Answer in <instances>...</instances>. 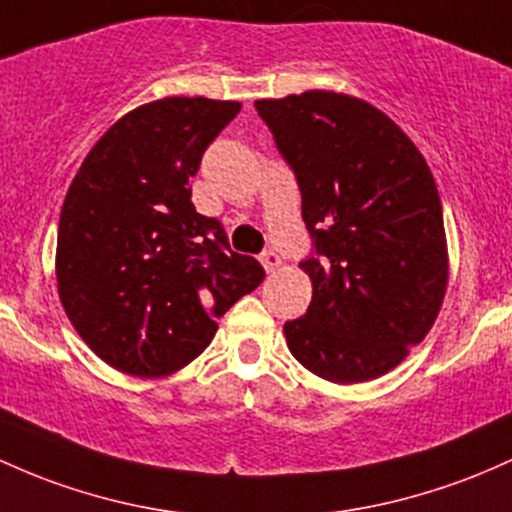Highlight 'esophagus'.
I'll list each match as a JSON object with an SVG mask.
<instances>
[{
	"label": "esophagus",
	"mask_w": 512,
	"mask_h": 512,
	"mask_svg": "<svg viewBox=\"0 0 512 512\" xmlns=\"http://www.w3.org/2000/svg\"><path fill=\"white\" fill-rule=\"evenodd\" d=\"M262 267L267 269V272H277L279 267H282V257L277 255V252H265V255H262Z\"/></svg>",
	"instance_id": "1"
}]
</instances>
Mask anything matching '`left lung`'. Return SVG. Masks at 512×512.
I'll return each instance as SVG.
<instances>
[{"label":"left lung","instance_id":"obj_1","mask_svg":"<svg viewBox=\"0 0 512 512\" xmlns=\"http://www.w3.org/2000/svg\"><path fill=\"white\" fill-rule=\"evenodd\" d=\"M296 174L316 255L306 316L284 323L286 345L333 384L379 379L435 325L447 294L442 201L403 128L352 94L308 89L257 99Z\"/></svg>","mask_w":512,"mask_h":512}]
</instances>
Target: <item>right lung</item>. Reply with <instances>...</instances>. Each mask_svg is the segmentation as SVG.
Instances as JSON below:
<instances>
[{
	"mask_svg": "<svg viewBox=\"0 0 512 512\" xmlns=\"http://www.w3.org/2000/svg\"><path fill=\"white\" fill-rule=\"evenodd\" d=\"M240 101L165 97L123 114L82 160L60 211L55 277L77 335L101 362L157 379L209 347L265 269L196 213L189 179Z\"/></svg>",
	"mask_w": 512,
	"mask_h": 512,
	"instance_id": "right-lung-1",
	"label": "right lung"
}]
</instances>
